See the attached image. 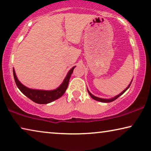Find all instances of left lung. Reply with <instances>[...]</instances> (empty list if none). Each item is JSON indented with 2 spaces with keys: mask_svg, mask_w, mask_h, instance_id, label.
<instances>
[{
  "mask_svg": "<svg viewBox=\"0 0 151 151\" xmlns=\"http://www.w3.org/2000/svg\"><path fill=\"white\" fill-rule=\"evenodd\" d=\"M132 81H131V83H130V85H129L128 86V87L126 88H125V89H124L122 92L121 93H119V95H117V96H116V97H114V98H111V99H101V98H99V97H95V96H94V95H92L91 93L90 92H89V91H88V89H87V91H88V94H89V95L93 99H95V100H96V101H101V102H104V103H109V102H111V101H114V100H116L117 98H118L119 96H121L124 93H125L126 92V91L128 89V88L130 87V85H131V83H132Z\"/></svg>",
  "mask_w": 151,
  "mask_h": 151,
  "instance_id": "1",
  "label": "left lung"
}]
</instances>
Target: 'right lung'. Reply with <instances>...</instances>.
Masks as SVG:
<instances>
[{
    "mask_svg": "<svg viewBox=\"0 0 151 151\" xmlns=\"http://www.w3.org/2000/svg\"><path fill=\"white\" fill-rule=\"evenodd\" d=\"M75 68V66H74L69 70L63 83L59 86V87L57 88L56 89L52 91L32 89V88H29L25 87L23 84H21L20 81L17 79L14 68L13 76L17 86V87L19 88V90L25 96H27L31 100H32L33 102L37 103V104H47L61 97L64 95L67 87H68L69 80H70L71 75Z\"/></svg>",
    "mask_w": 151,
    "mask_h": 151,
    "instance_id": "add662e5",
    "label": "right lung"
}]
</instances>
